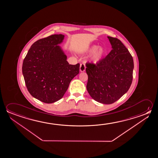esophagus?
<instances>
[{"instance_id": "esophagus-1", "label": "esophagus", "mask_w": 158, "mask_h": 158, "mask_svg": "<svg viewBox=\"0 0 158 158\" xmlns=\"http://www.w3.org/2000/svg\"><path fill=\"white\" fill-rule=\"evenodd\" d=\"M86 67L84 63H81L80 65V72H83L85 70Z\"/></svg>"}]
</instances>
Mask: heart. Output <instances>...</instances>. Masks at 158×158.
I'll use <instances>...</instances> for the list:
<instances>
[{
  "label": "heart",
  "mask_w": 158,
  "mask_h": 158,
  "mask_svg": "<svg viewBox=\"0 0 158 158\" xmlns=\"http://www.w3.org/2000/svg\"><path fill=\"white\" fill-rule=\"evenodd\" d=\"M89 52L90 53H93V59L94 60H98L100 59L104 53V49L102 47H99L98 46L94 45L91 47L89 49Z\"/></svg>",
  "instance_id": "heart-1"
}]
</instances>
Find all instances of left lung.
Instances as JSON below:
<instances>
[{"label":"left lung","mask_w":158,"mask_h":158,"mask_svg":"<svg viewBox=\"0 0 158 158\" xmlns=\"http://www.w3.org/2000/svg\"><path fill=\"white\" fill-rule=\"evenodd\" d=\"M111 52L96 64L86 63V89L91 97L104 104H111L126 93L132 84L133 57L121 41L107 36Z\"/></svg>","instance_id":"1"}]
</instances>
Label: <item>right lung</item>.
Masks as SVG:
<instances>
[{
	"label": "right lung",
	"mask_w": 158,
	"mask_h": 158,
	"mask_svg": "<svg viewBox=\"0 0 158 158\" xmlns=\"http://www.w3.org/2000/svg\"><path fill=\"white\" fill-rule=\"evenodd\" d=\"M64 35H52L31 46L23 60L22 71L26 88L35 98L51 104L63 98L80 64H69L58 45Z\"/></svg>",
	"instance_id": "obj_1"
}]
</instances>
